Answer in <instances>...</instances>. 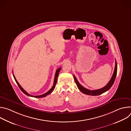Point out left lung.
Listing matches in <instances>:
<instances>
[{
	"label": "left lung",
	"instance_id": "obj_1",
	"mask_svg": "<svg viewBox=\"0 0 131 131\" xmlns=\"http://www.w3.org/2000/svg\"><path fill=\"white\" fill-rule=\"evenodd\" d=\"M115 63H116L115 67V70H114V73L113 74V76H112L111 79L110 80L109 82L107 84V85L106 86H105L104 87H103V88L100 89H98V90H88V89L84 88L83 86H82L79 83V82L78 81L76 77L74 76V75H73L74 79V81H75V82H76V83L77 85V87L83 93H84V94H86V95H89L96 96V95H101V94H103V93L106 92V91L109 90L110 89V88L112 86V85H113V84L115 82V79L116 78L117 73V64L116 61Z\"/></svg>",
	"mask_w": 131,
	"mask_h": 131
}]
</instances>
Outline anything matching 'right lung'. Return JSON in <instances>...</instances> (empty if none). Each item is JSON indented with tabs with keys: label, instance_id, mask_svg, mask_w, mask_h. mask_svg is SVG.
<instances>
[{
	"label": "right lung",
	"instance_id": "1",
	"mask_svg": "<svg viewBox=\"0 0 131 131\" xmlns=\"http://www.w3.org/2000/svg\"><path fill=\"white\" fill-rule=\"evenodd\" d=\"M61 68H62V67H60V68H58V69L57 70V71H56V72H55V75L54 80V83H53V85L52 88H51L48 92H47V93H45V94H42V95H38V96H34V95H30L29 94H28V93L27 92H26V91L22 88V87L20 85V84L18 83L17 81L16 80V78H15V76H14V75L13 74V77H14V79H15V81H16V83H17V84L18 85V87L20 88V89H21V90L25 94H26V95H27V96H30V97H36V98H41V97H46V96H47L48 95L51 94V93L53 92V91L54 90V88H55V87L56 84H57V83L58 77V76H59V72H60V70H61Z\"/></svg>",
	"mask_w": 131,
	"mask_h": 131
}]
</instances>
